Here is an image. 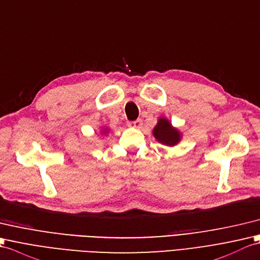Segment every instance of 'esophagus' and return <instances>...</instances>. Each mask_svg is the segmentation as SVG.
Instances as JSON below:
<instances>
[{
	"mask_svg": "<svg viewBox=\"0 0 260 260\" xmlns=\"http://www.w3.org/2000/svg\"><path fill=\"white\" fill-rule=\"evenodd\" d=\"M128 125L132 126V128L139 129V128H141V125H142V120L141 119H138V120H135V121H129Z\"/></svg>",
	"mask_w": 260,
	"mask_h": 260,
	"instance_id": "34e87169",
	"label": "esophagus"
}]
</instances>
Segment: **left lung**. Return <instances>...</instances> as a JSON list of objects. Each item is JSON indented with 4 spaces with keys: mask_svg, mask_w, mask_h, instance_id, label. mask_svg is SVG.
<instances>
[{
    "mask_svg": "<svg viewBox=\"0 0 260 260\" xmlns=\"http://www.w3.org/2000/svg\"><path fill=\"white\" fill-rule=\"evenodd\" d=\"M153 136L160 143L170 147L177 145L181 138L180 132L174 128L169 121L165 118L159 119L158 124L153 129Z\"/></svg>",
    "mask_w": 260,
    "mask_h": 260,
    "instance_id": "obj_1",
    "label": "left lung"
}]
</instances>
